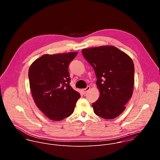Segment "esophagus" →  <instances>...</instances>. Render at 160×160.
<instances>
[{
    "instance_id": "obj_1",
    "label": "esophagus",
    "mask_w": 160,
    "mask_h": 160,
    "mask_svg": "<svg viewBox=\"0 0 160 160\" xmlns=\"http://www.w3.org/2000/svg\"><path fill=\"white\" fill-rule=\"evenodd\" d=\"M90 86H87L85 88H83V89H82V92H83V94H85L88 90H90Z\"/></svg>"
}]
</instances>
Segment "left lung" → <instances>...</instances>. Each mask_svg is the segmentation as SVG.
Returning a JSON list of instances; mask_svg holds the SVG:
<instances>
[{"label":"left lung","mask_w":160,"mask_h":160,"mask_svg":"<svg viewBox=\"0 0 160 160\" xmlns=\"http://www.w3.org/2000/svg\"><path fill=\"white\" fill-rule=\"evenodd\" d=\"M84 58L95 72L100 96L92 103L96 115L113 119L125 110L134 84L132 59L118 48L108 45L83 49Z\"/></svg>","instance_id":"obj_1"}]
</instances>
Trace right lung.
Instances as JSON below:
<instances>
[{
    "label": "right lung",
    "instance_id": "add662e5",
    "mask_svg": "<svg viewBox=\"0 0 160 160\" xmlns=\"http://www.w3.org/2000/svg\"><path fill=\"white\" fill-rule=\"evenodd\" d=\"M78 52L45 54L36 59L28 71L30 87L38 108L52 120L70 116L80 94L70 85L68 66Z\"/></svg>",
    "mask_w": 160,
    "mask_h": 160
}]
</instances>
